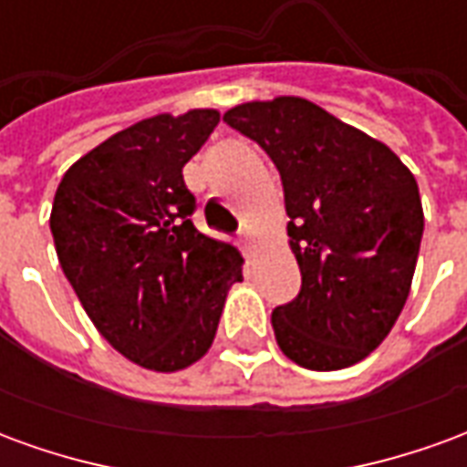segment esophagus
Returning a JSON list of instances; mask_svg holds the SVG:
<instances>
[{
  "instance_id": "obj_1",
  "label": "esophagus",
  "mask_w": 467,
  "mask_h": 467,
  "mask_svg": "<svg viewBox=\"0 0 467 467\" xmlns=\"http://www.w3.org/2000/svg\"><path fill=\"white\" fill-rule=\"evenodd\" d=\"M250 243H253V237L247 233V227H243V230H240V247H243V250H250Z\"/></svg>"
}]
</instances>
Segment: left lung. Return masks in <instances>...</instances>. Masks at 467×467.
Returning a JSON list of instances; mask_svg holds the SVG:
<instances>
[{
    "label": "left lung",
    "instance_id": "8db88e82",
    "mask_svg": "<svg viewBox=\"0 0 467 467\" xmlns=\"http://www.w3.org/2000/svg\"><path fill=\"white\" fill-rule=\"evenodd\" d=\"M270 154L303 285L273 310L280 350L307 370H343L388 337L420 253L418 182L388 144L303 97L244 102L223 117Z\"/></svg>",
    "mask_w": 467,
    "mask_h": 467
}]
</instances>
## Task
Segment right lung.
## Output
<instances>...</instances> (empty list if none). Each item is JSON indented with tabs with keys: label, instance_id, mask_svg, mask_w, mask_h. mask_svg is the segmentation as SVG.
Wrapping results in <instances>:
<instances>
[{
	"label": "right lung",
	"instance_id": "add662e5",
	"mask_svg": "<svg viewBox=\"0 0 467 467\" xmlns=\"http://www.w3.org/2000/svg\"><path fill=\"white\" fill-rule=\"evenodd\" d=\"M217 122V109L142 119L77 160L57 187L49 227L67 280L99 335L147 370L200 360L243 280L240 253L190 220L182 177Z\"/></svg>",
	"mask_w": 467,
	"mask_h": 467
}]
</instances>
